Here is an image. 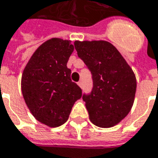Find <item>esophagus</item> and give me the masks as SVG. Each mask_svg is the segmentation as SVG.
<instances>
[{"mask_svg": "<svg viewBox=\"0 0 158 158\" xmlns=\"http://www.w3.org/2000/svg\"><path fill=\"white\" fill-rule=\"evenodd\" d=\"M78 85H79L80 88H82V81H79V82H78Z\"/></svg>", "mask_w": 158, "mask_h": 158, "instance_id": "34e87169", "label": "esophagus"}]
</instances>
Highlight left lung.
<instances>
[{"label": "left lung", "instance_id": "obj_1", "mask_svg": "<svg viewBox=\"0 0 158 158\" xmlns=\"http://www.w3.org/2000/svg\"><path fill=\"white\" fill-rule=\"evenodd\" d=\"M74 46L92 74V91L83 96L90 121L102 128L117 125L133 105L137 81L133 69L107 41H75Z\"/></svg>", "mask_w": 158, "mask_h": 158}]
</instances>
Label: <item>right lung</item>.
I'll return each mask as SVG.
<instances>
[{"label":"right lung","mask_w":158,"mask_h":158,"mask_svg":"<svg viewBox=\"0 0 158 158\" xmlns=\"http://www.w3.org/2000/svg\"><path fill=\"white\" fill-rule=\"evenodd\" d=\"M73 50L70 40L48 39L33 53L22 73L25 103L35 119L49 127L68 121L74 102L82 96L67 67Z\"/></svg>","instance_id":"right-lung-1"}]
</instances>
